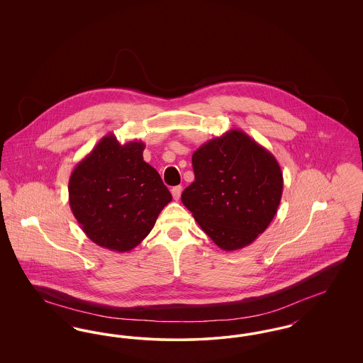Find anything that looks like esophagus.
Returning <instances> with one entry per match:
<instances>
[{"label": "esophagus", "instance_id": "obj_1", "mask_svg": "<svg viewBox=\"0 0 363 363\" xmlns=\"http://www.w3.org/2000/svg\"><path fill=\"white\" fill-rule=\"evenodd\" d=\"M181 193H182V186H174L173 189H172L174 200H178L181 197Z\"/></svg>", "mask_w": 363, "mask_h": 363}]
</instances>
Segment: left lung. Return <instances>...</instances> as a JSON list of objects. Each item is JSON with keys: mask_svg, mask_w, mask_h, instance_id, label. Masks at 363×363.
Instances as JSON below:
<instances>
[{"mask_svg": "<svg viewBox=\"0 0 363 363\" xmlns=\"http://www.w3.org/2000/svg\"><path fill=\"white\" fill-rule=\"evenodd\" d=\"M194 182L182 204L225 252L256 241L277 215L283 173L277 157L240 129L203 144L191 156Z\"/></svg>", "mask_w": 363, "mask_h": 363, "instance_id": "obj_1", "label": "left lung"}]
</instances>
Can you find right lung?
Returning a JSON list of instances; mask_svg holds the SVG:
<instances>
[{"label": "right lung", "mask_w": 363, "mask_h": 363, "mask_svg": "<svg viewBox=\"0 0 363 363\" xmlns=\"http://www.w3.org/2000/svg\"><path fill=\"white\" fill-rule=\"evenodd\" d=\"M144 148L143 141L121 144L108 133L70 174V209L86 237L104 249H135L173 199L144 162Z\"/></svg>", "instance_id": "add662e5"}]
</instances>
